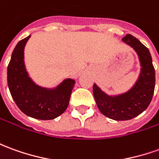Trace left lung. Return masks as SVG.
Wrapping results in <instances>:
<instances>
[{
  "label": "left lung",
  "instance_id": "1",
  "mask_svg": "<svg viewBox=\"0 0 159 159\" xmlns=\"http://www.w3.org/2000/svg\"><path fill=\"white\" fill-rule=\"evenodd\" d=\"M122 41L137 53L140 73L134 85L120 95H108L94 83L93 94L101 113L114 120H127L140 114L148 107L155 89V70L149 50L131 34Z\"/></svg>",
  "mask_w": 159,
  "mask_h": 159
}]
</instances>
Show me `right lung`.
<instances>
[{"instance_id": "right-lung-1", "label": "right lung", "mask_w": 159, "mask_h": 159, "mask_svg": "<svg viewBox=\"0 0 159 159\" xmlns=\"http://www.w3.org/2000/svg\"><path fill=\"white\" fill-rule=\"evenodd\" d=\"M31 35L18 43L7 66V85L14 102L32 118L53 120L66 110L75 80L67 78L56 88L41 87L33 82L26 71L24 49Z\"/></svg>"}]
</instances>
